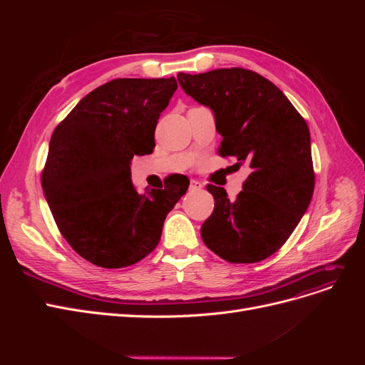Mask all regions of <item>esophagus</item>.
<instances>
[{
    "label": "esophagus",
    "instance_id": "esophagus-1",
    "mask_svg": "<svg viewBox=\"0 0 365 365\" xmlns=\"http://www.w3.org/2000/svg\"><path fill=\"white\" fill-rule=\"evenodd\" d=\"M204 184L197 180H190V190H201Z\"/></svg>",
    "mask_w": 365,
    "mask_h": 365
}]
</instances>
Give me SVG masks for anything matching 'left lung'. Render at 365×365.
<instances>
[{
	"mask_svg": "<svg viewBox=\"0 0 365 365\" xmlns=\"http://www.w3.org/2000/svg\"><path fill=\"white\" fill-rule=\"evenodd\" d=\"M187 96L212 109L222 135L220 157L248 164L236 201L213 184L215 210L201 227L204 244L231 263H256L277 251L311 204L315 173L304 118L277 86L245 68L178 74Z\"/></svg>",
	"mask_w": 365,
	"mask_h": 365,
	"instance_id": "left-lung-1",
	"label": "left lung"
}]
</instances>
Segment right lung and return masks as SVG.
Returning a JSON list of instances; mask_svg holds the SVG:
<instances>
[{
    "instance_id": "right-lung-1",
    "label": "right lung",
    "mask_w": 365,
    "mask_h": 365,
    "mask_svg": "<svg viewBox=\"0 0 365 365\" xmlns=\"http://www.w3.org/2000/svg\"><path fill=\"white\" fill-rule=\"evenodd\" d=\"M176 88L175 77L114 79L86 94L53 132L42 190L61 235L97 267L145 259L189 189L184 175L145 193L130 181V161L155 148L157 121Z\"/></svg>"
}]
</instances>
